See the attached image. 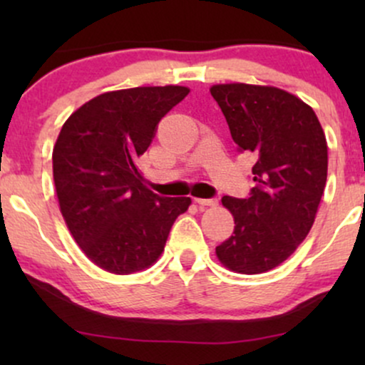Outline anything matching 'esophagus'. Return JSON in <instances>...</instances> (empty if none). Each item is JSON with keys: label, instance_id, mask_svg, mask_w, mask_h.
Here are the masks:
<instances>
[{"label": "esophagus", "instance_id": "obj_1", "mask_svg": "<svg viewBox=\"0 0 365 365\" xmlns=\"http://www.w3.org/2000/svg\"><path fill=\"white\" fill-rule=\"evenodd\" d=\"M195 202L199 204V206H206V207H216L217 206V199H200V197H197Z\"/></svg>", "mask_w": 365, "mask_h": 365}]
</instances>
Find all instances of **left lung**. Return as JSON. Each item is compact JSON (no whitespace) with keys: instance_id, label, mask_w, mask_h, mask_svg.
<instances>
[{"instance_id":"1","label":"left lung","mask_w":365,"mask_h":365,"mask_svg":"<svg viewBox=\"0 0 365 365\" xmlns=\"http://www.w3.org/2000/svg\"><path fill=\"white\" fill-rule=\"evenodd\" d=\"M209 91L238 149L255 156L249 199H221L235 230L216 255L235 273H266L295 252L316 220L328 177L324 130L309 104L278 87L235 82Z\"/></svg>"}]
</instances>
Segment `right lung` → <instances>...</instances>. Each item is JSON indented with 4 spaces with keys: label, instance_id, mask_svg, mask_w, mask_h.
Listing matches in <instances>:
<instances>
[{
    "label": "right lung",
    "instance_id": "add662e5",
    "mask_svg": "<svg viewBox=\"0 0 365 365\" xmlns=\"http://www.w3.org/2000/svg\"><path fill=\"white\" fill-rule=\"evenodd\" d=\"M190 92L183 86L104 92L75 110L53 148L60 211L83 254L113 274L161 257L190 197H159L144 185L139 158L159 120Z\"/></svg>",
    "mask_w": 365,
    "mask_h": 365
}]
</instances>
